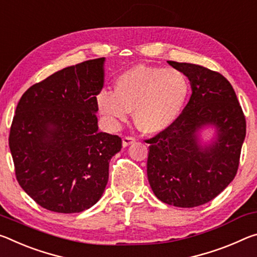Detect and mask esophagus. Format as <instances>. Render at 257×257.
Listing matches in <instances>:
<instances>
[{
	"instance_id": "34e87169",
	"label": "esophagus",
	"mask_w": 257,
	"mask_h": 257,
	"mask_svg": "<svg viewBox=\"0 0 257 257\" xmlns=\"http://www.w3.org/2000/svg\"><path fill=\"white\" fill-rule=\"evenodd\" d=\"M136 138L133 137H124L123 138V147H128L130 145H132L136 142Z\"/></svg>"
}]
</instances>
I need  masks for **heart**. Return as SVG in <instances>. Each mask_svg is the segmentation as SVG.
<instances>
[{"mask_svg":"<svg viewBox=\"0 0 257 257\" xmlns=\"http://www.w3.org/2000/svg\"><path fill=\"white\" fill-rule=\"evenodd\" d=\"M189 89L187 76L179 69L137 65L116 78L113 92L101 91L96 102L112 121H125L134 111L138 127L155 134L178 119Z\"/></svg>","mask_w":257,"mask_h":257,"instance_id":"obj_1","label":"heart"}]
</instances>
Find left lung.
<instances>
[{"mask_svg":"<svg viewBox=\"0 0 257 257\" xmlns=\"http://www.w3.org/2000/svg\"><path fill=\"white\" fill-rule=\"evenodd\" d=\"M167 62L189 78L192 93L178 119L146 140L150 144L147 175L163 203L196 207L215 198L234 179L246 119L223 75L199 65ZM206 124L216 126L217 139L201 147L196 133Z\"/></svg>","mask_w":257,"mask_h":257,"instance_id":"obj_1","label":"left lung"}]
</instances>
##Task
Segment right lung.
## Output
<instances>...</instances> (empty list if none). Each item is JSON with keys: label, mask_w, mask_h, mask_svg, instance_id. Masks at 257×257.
Masks as SVG:
<instances>
[{"label": "right lung", "mask_w": 257, "mask_h": 257, "mask_svg": "<svg viewBox=\"0 0 257 257\" xmlns=\"http://www.w3.org/2000/svg\"><path fill=\"white\" fill-rule=\"evenodd\" d=\"M104 58L67 67L20 98L9 147L24 191L48 211L79 213L98 201L121 139L100 132Z\"/></svg>", "instance_id": "add662e5"}]
</instances>
